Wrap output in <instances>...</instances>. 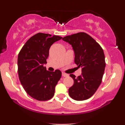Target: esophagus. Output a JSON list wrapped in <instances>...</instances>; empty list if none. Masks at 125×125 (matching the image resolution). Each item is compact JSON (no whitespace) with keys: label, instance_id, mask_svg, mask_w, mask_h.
Here are the masks:
<instances>
[{"label":"esophagus","instance_id":"34e87169","mask_svg":"<svg viewBox=\"0 0 125 125\" xmlns=\"http://www.w3.org/2000/svg\"><path fill=\"white\" fill-rule=\"evenodd\" d=\"M68 76L69 75L67 74L64 73H63V72L62 73V76H63V77H67V76Z\"/></svg>","mask_w":125,"mask_h":125}]
</instances>
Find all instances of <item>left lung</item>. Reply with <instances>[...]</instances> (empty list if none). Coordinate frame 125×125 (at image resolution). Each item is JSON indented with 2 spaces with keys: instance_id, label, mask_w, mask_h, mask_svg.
Returning <instances> with one entry per match:
<instances>
[{
  "instance_id": "obj_1",
  "label": "left lung",
  "mask_w": 125,
  "mask_h": 125,
  "mask_svg": "<svg viewBox=\"0 0 125 125\" xmlns=\"http://www.w3.org/2000/svg\"><path fill=\"white\" fill-rule=\"evenodd\" d=\"M63 41L71 44L74 53V63L82 67V74L76 77L69 89V94L73 99L84 100L90 98L100 86L106 66L104 51L100 44L84 32L66 36Z\"/></svg>"
}]
</instances>
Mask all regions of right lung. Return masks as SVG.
I'll use <instances>...</instances> for the list:
<instances>
[{
	"label": "right lung",
	"instance_id": "add662e5",
	"mask_svg": "<svg viewBox=\"0 0 125 125\" xmlns=\"http://www.w3.org/2000/svg\"><path fill=\"white\" fill-rule=\"evenodd\" d=\"M62 38L59 36L38 33L28 40L18 54L19 78L29 95L40 101L52 98L55 86L62 76L61 71H47L49 49Z\"/></svg>",
	"mask_w": 125,
	"mask_h": 125
}]
</instances>
